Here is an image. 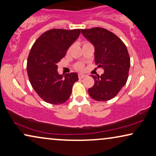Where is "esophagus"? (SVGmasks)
I'll return each mask as SVG.
<instances>
[{
	"instance_id": "34e87169",
	"label": "esophagus",
	"mask_w": 156,
	"mask_h": 156,
	"mask_svg": "<svg viewBox=\"0 0 156 156\" xmlns=\"http://www.w3.org/2000/svg\"><path fill=\"white\" fill-rule=\"evenodd\" d=\"M85 77V75H83V74H79L78 75V78L80 79H82Z\"/></svg>"
}]
</instances>
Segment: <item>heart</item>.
<instances>
[{"label": "heart", "instance_id": "1", "mask_svg": "<svg viewBox=\"0 0 156 156\" xmlns=\"http://www.w3.org/2000/svg\"><path fill=\"white\" fill-rule=\"evenodd\" d=\"M87 44H90V43L89 42H84L83 43V45ZM75 69L76 70H78V71H82V70H83V69H84V65L81 63H76V64L75 65Z\"/></svg>", "mask_w": 156, "mask_h": 156}]
</instances>
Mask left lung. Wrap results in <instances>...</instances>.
Listing matches in <instances>:
<instances>
[{"instance_id":"left-lung-1","label":"left lung","mask_w":156,"mask_h":156,"mask_svg":"<svg viewBox=\"0 0 156 156\" xmlns=\"http://www.w3.org/2000/svg\"><path fill=\"white\" fill-rule=\"evenodd\" d=\"M83 36L95 47V61L104 69L101 76L92 75L95 84L88 93L97 101H108L119 93L126 84L130 68V57L124 43L105 28L82 30Z\"/></svg>"}]
</instances>
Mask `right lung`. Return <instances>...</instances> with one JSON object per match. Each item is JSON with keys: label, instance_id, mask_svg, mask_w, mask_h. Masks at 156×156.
<instances>
[{"label": "right lung", "instance_id": "obj_1", "mask_svg": "<svg viewBox=\"0 0 156 156\" xmlns=\"http://www.w3.org/2000/svg\"><path fill=\"white\" fill-rule=\"evenodd\" d=\"M80 29H51L44 32L32 45L27 71L31 85L39 97L51 105L63 104L71 95L78 74L58 73V63L78 39Z\"/></svg>", "mask_w": 156, "mask_h": 156}]
</instances>
